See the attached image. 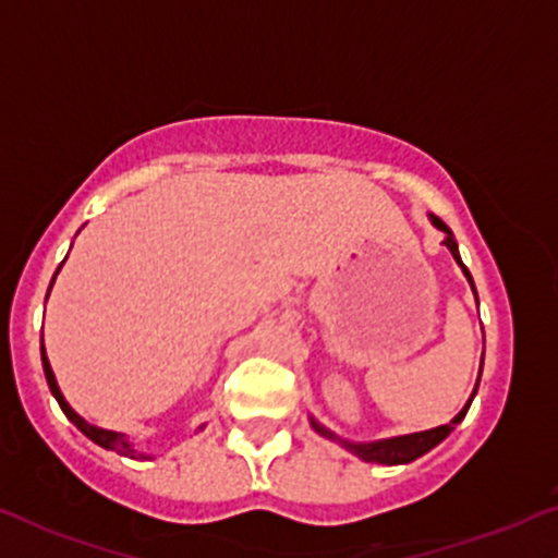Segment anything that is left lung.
Listing matches in <instances>:
<instances>
[{
    "mask_svg": "<svg viewBox=\"0 0 558 558\" xmlns=\"http://www.w3.org/2000/svg\"><path fill=\"white\" fill-rule=\"evenodd\" d=\"M428 219H432L434 228L445 232V241L442 243L450 248L452 259H456L458 265H461L463 275H466V280L471 283V289H474V280H471L466 265H463V262H461V254H458V243H456V238H452L450 228L442 222V219L434 217V214H428ZM474 296H476V289H474ZM480 376H482V368H480ZM476 387H480V381H476ZM476 387H474V395H476ZM474 395L469 397L466 405H463L461 413H458L456 418L450 421V424L437 426V428H428V432L405 434V437L378 439V442H349V439L336 437V434L330 432V428H326L323 424H317L315 418H310V421H312V428H315L317 434H323V437H326V439H333V442H339L341 448H347L349 452H354V456H357V458H363L365 463H384V466H400V463L415 461V458H421V456H424V452H428L432 448H437V445L442 442V439L452 432V428H456V424H461L463 415L469 413V405H471V400H474Z\"/></svg>",
    "mask_w": 558,
    "mask_h": 558,
    "instance_id": "obj_1",
    "label": "left lung"
}]
</instances>
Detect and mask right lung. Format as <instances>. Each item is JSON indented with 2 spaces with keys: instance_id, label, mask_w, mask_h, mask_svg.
I'll use <instances>...</instances> for the list:
<instances>
[{
  "instance_id": "obj_1",
  "label": "right lung",
  "mask_w": 558,
  "mask_h": 558,
  "mask_svg": "<svg viewBox=\"0 0 558 558\" xmlns=\"http://www.w3.org/2000/svg\"><path fill=\"white\" fill-rule=\"evenodd\" d=\"M60 267H63V265H60ZM60 267H58V272H60ZM52 283H54V278H52ZM50 289H52V286H50ZM47 296H50V291H47ZM41 365H45L47 384H50V391L54 395V400H58L60 410H63V413L69 415V421H71L73 426L78 428V432L87 434V437L92 439V442L100 445V448L113 450V452H119V456H126V458H137V461H148L150 456H145V452H137V450H134V448H132V442H130V439L124 437V434H119V432H108V428H100V426H92V424H87V421H84L82 415H78L76 410H73V408L69 405V402H65L63 391H60L58 381H54V373H52V368H50V360H47L45 344H41ZM201 428H204V426H201Z\"/></svg>"
}]
</instances>
